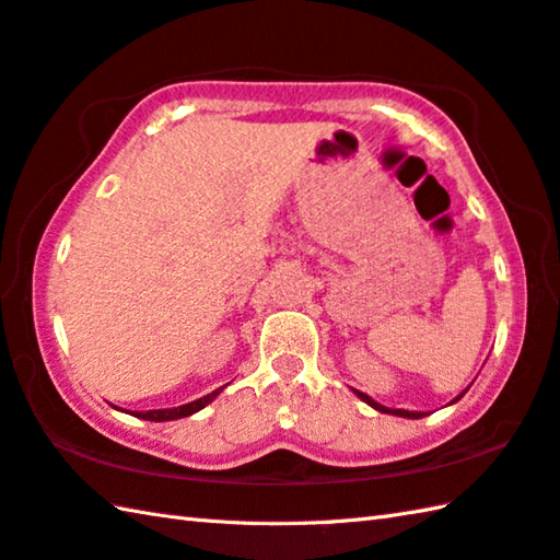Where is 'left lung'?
Masks as SVG:
<instances>
[{
	"mask_svg": "<svg viewBox=\"0 0 560 560\" xmlns=\"http://www.w3.org/2000/svg\"><path fill=\"white\" fill-rule=\"evenodd\" d=\"M364 404H370L372 408H376V410H382V413H392V416H401V418H423V413H413V410H404V408H386V406H382V404H376V401H372V398L368 396V394H362V392H355ZM466 394V392H464ZM464 394H459L454 398V401H459V398L464 396Z\"/></svg>",
	"mask_w": 560,
	"mask_h": 560,
	"instance_id": "obj_1",
	"label": "left lung"
}]
</instances>
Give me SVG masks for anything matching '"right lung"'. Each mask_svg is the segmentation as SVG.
Masks as SVG:
<instances>
[{
	"label": "right lung",
	"instance_id": "1",
	"mask_svg": "<svg viewBox=\"0 0 560 560\" xmlns=\"http://www.w3.org/2000/svg\"><path fill=\"white\" fill-rule=\"evenodd\" d=\"M222 389H217L208 396L198 398V401H190L186 406H178V408H159V410H135V418H142V420H154V423H164V420H176V418H188L192 413H198L200 408H205L208 404H212L217 394Z\"/></svg>",
	"mask_w": 560,
	"mask_h": 560
}]
</instances>
